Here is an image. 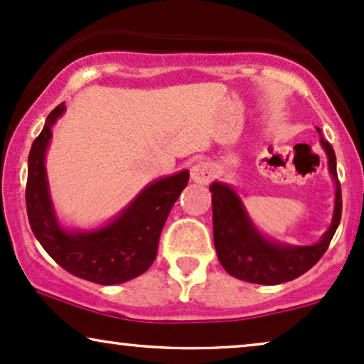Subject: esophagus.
<instances>
[{
    "label": "esophagus",
    "mask_w": 364,
    "mask_h": 364,
    "mask_svg": "<svg viewBox=\"0 0 364 364\" xmlns=\"http://www.w3.org/2000/svg\"><path fill=\"white\" fill-rule=\"evenodd\" d=\"M213 174V166L208 161H198L195 166L191 168V179L198 185H206V183L211 181Z\"/></svg>",
    "instance_id": "1"
}]
</instances>
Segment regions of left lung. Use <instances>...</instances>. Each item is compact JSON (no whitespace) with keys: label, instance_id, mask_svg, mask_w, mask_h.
Masks as SVG:
<instances>
[{"label":"left lung","instance_id":"left-lung-1","mask_svg":"<svg viewBox=\"0 0 364 364\" xmlns=\"http://www.w3.org/2000/svg\"><path fill=\"white\" fill-rule=\"evenodd\" d=\"M318 132L321 134V129L318 128ZM321 146L326 151L329 173L336 185V198L331 225L316 245L291 246L264 238L256 230L240 196L230 185L215 181L210 186L216 255L223 268L231 276L256 284H281L306 273L326 253L341 221L343 205L336 154L323 136Z\"/></svg>","mask_w":364,"mask_h":364}]
</instances>
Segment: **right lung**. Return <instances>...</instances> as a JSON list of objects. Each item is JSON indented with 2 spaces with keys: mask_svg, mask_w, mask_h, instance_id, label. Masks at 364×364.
Returning a JSON list of instances; mask_svg holds the SVG:
<instances>
[{
  "mask_svg": "<svg viewBox=\"0 0 364 364\" xmlns=\"http://www.w3.org/2000/svg\"><path fill=\"white\" fill-rule=\"evenodd\" d=\"M65 111L56 106L28 156L26 211L36 240L63 269L98 284H118L143 274L156 258L159 235L190 173L148 185L113 221L93 231H66L58 221L46 178L51 128Z\"/></svg>",
  "mask_w": 364,
  "mask_h": 364,
  "instance_id": "add662e5",
  "label": "right lung"
}]
</instances>
